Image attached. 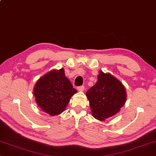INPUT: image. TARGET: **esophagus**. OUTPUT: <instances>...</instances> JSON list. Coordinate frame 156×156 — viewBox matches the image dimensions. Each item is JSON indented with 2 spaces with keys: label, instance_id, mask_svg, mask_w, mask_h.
I'll return each mask as SVG.
<instances>
[{
  "label": "esophagus",
  "instance_id": "obj_1",
  "mask_svg": "<svg viewBox=\"0 0 156 156\" xmlns=\"http://www.w3.org/2000/svg\"><path fill=\"white\" fill-rule=\"evenodd\" d=\"M84 90H85V87H84L83 85L80 86V87H78V90L80 91H83Z\"/></svg>",
  "mask_w": 156,
  "mask_h": 156
}]
</instances>
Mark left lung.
<instances>
[{
  "mask_svg": "<svg viewBox=\"0 0 156 156\" xmlns=\"http://www.w3.org/2000/svg\"><path fill=\"white\" fill-rule=\"evenodd\" d=\"M93 117L99 121L113 117L126 101V91L121 81L110 73L100 71L98 80L86 93Z\"/></svg>",
  "mask_w": 156,
  "mask_h": 156,
  "instance_id": "1",
  "label": "left lung"
}]
</instances>
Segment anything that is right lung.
Here are the masks:
<instances>
[{"label": "right lung", "instance_id": "right-lung-1", "mask_svg": "<svg viewBox=\"0 0 156 156\" xmlns=\"http://www.w3.org/2000/svg\"><path fill=\"white\" fill-rule=\"evenodd\" d=\"M77 92L65 76L64 69H53L44 74L34 86L37 104L43 112L53 116L65 110L71 96Z\"/></svg>", "mask_w": 156, "mask_h": 156}]
</instances>
